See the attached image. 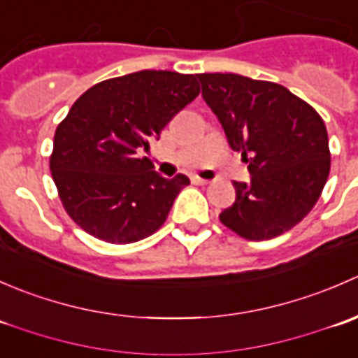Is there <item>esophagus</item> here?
Instances as JSON below:
<instances>
[{
	"instance_id": "34e87169",
	"label": "esophagus",
	"mask_w": 358,
	"mask_h": 358,
	"mask_svg": "<svg viewBox=\"0 0 358 358\" xmlns=\"http://www.w3.org/2000/svg\"><path fill=\"white\" fill-rule=\"evenodd\" d=\"M192 183H196V185H208L209 183V180H206V178H201V176H192Z\"/></svg>"
}]
</instances>
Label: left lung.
Segmentation results:
<instances>
[{"mask_svg":"<svg viewBox=\"0 0 358 358\" xmlns=\"http://www.w3.org/2000/svg\"><path fill=\"white\" fill-rule=\"evenodd\" d=\"M202 96L222 122L251 182H234L236 202L220 222L248 241H266L298 225L322 194L331 169L319 112L282 85L232 72L197 74Z\"/></svg>","mask_w":358,"mask_h":358,"instance_id":"obj_1","label":"left lung"}]
</instances>
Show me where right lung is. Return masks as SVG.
Segmentation results:
<instances>
[{"instance_id":"obj_1","label":"right lung","mask_w":358,"mask_h":358,"mask_svg":"<svg viewBox=\"0 0 358 358\" xmlns=\"http://www.w3.org/2000/svg\"><path fill=\"white\" fill-rule=\"evenodd\" d=\"M199 95L194 74L140 71L86 90L57 126L50 169L67 215L90 236L131 244L152 236L190 183L154 171L150 142Z\"/></svg>"}]
</instances>
